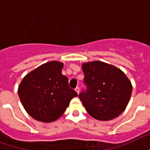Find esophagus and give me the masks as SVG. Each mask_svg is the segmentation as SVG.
Returning <instances> with one entry per match:
<instances>
[{
	"instance_id": "obj_1",
	"label": "esophagus",
	"mask_w": 150,
	"mask_h": 150,
	"mask_svg": "<svg viewBox=\"0 0 150 150\" xmlns=\"http://www.w3.org/2000/svg\"><path fill=\"white\" fill-rule=\"evenodd\" d=\"M75 91L77 92V93H79V91H80V89L79 86H77V87L75 88Z\"/></svg>"
}]
</instances>
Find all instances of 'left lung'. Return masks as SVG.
Segmentation results:
<instances>
[{
    "instance_id": "8db88e82",
    "label": "left lung",
    "mask_w": 150,
    "mask_h": 150,
    "mask_svg": "<svg viewBox=\"0 0 150 150\" xmlns=\"http://www.w3.org/2000/svg\"><path fill=\"white\" fill-rule=\"evenodd\" d=\"M86 90L79 95L86 110L96 120H111L120 115L128 104L132 85L124 73L101 61L82 65Z\"/></svg>"
}]
</instances>
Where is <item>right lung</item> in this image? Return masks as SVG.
Instances as JSON below:
<instances>
[{
    "label": "right lung",
    "mask_w": 150,
    "mask_h": 150,
    "mask_svg": "<svg viewBox=\"0 0 150 150\" xmlns=\"http://www.w3.org/2000/svg\"><path fill=\"white\" fill-rule=\"evenodd\" d=\"M64 64L50 61L25 76L18 88L25 110L36 120L50 123L60 118L78 93L62 75Z\"/></svg>",
    "instance_id": "1"
}]
</instances>
